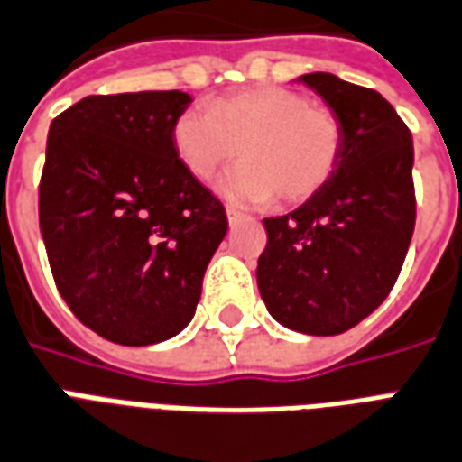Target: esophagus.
<instances>
[{
  "label": "esophagus",
  "instance_id": "obj_1",
  "mask_svg": "<svg viewBox=\"0 0 462 462\" xmlns=\"http://www.w3.org/2000/svg\"><path fill=\"white\" fill-rule=\"evenodd\" d=\"M243 214L238 212V209H236V207H226V219H228V224H236V221L241 219Z\"/></svg>",
  "mask_w": 462,
  "mask_h": 462
}]
</instances>
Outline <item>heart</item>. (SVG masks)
<instances>
[{
	"instance_id": "heart-1",
	"label": "heart",
	"mask_w": 462,
	"mask_h": 462,
	"mask_svg": "<svg viewBox=\"0 0 462 462\" xmlns=\"http://www.w3.org/2000/svg\"><path fill=\"white\" fill-rule=\"evenodd\" d=\"M342 144L332 110L280 86L226 96L212 110L192 106L173 123L175 153L199 182L212 180L241 149L243 161L221 178L219 192L245 205L277 198L294 207L316 198L337 171Z\"/></svg>"
}]
</instances>
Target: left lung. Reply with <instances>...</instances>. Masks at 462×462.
<instances>
[{
    "mask_svg": "<svg viewBox=\"0 0 462 462\" xmlns=\"http://www.w3.org/2000/svg\"><path fill=\"white\" fill-rule=\"evenodd\" d=\"M339 117L337 171L299 209L264 219L257 289L270 316L303 335H339L385 301L412 241V134L374 88L328 71L299 77Z\"/></svg>",
    "mask_w": 462,
    "mask_h": 462,
    "instance_id": "obj_1",
    "label": "left lung"
}]
</instances>
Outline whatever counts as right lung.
I'll use <instances>...</instances> for the list:
<instances>
[{
	"instance_id": "1",
	"label": "right lung",
	"mask_w": 462,
	"mask_h": 462,
	"mask_svg": "<svg viewBox=\"0 0 462 462\" xmlns=\"http://www.w3.org/2000/svg\"><path fill=\"white\" fill-rule=\"evenodd\" d=\"M182 91L86 96L52 120L38 217L71 313L116 345L190 323L226 212L173 146Z\"/></svg>"
}]
</instances>
